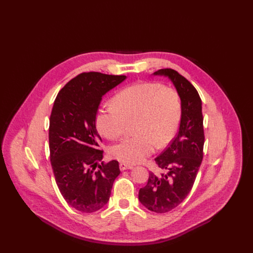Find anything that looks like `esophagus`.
<instances>
[{
    "label": "esophagus",
    "mask_w": 253,
    "mask_h": 253,
    "mask_svg": "<svg viewBox=\"0 0 253 253\" xmlns=\"http://www.w3.org/2000/svg\"><path fill=\"white\" fill-rule=\"evenodd\" d=\"M120 170L121 171H124V170H128V169H132L133 168V165H130V164H127V163H120Z\"/></svg>",
    "instance_id": "obj_1"
}]
</instances>
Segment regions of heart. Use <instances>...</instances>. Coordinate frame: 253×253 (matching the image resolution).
Listing matches in <instances>:
<instances>
[{
    "mask_svg": "<svg viewBox=\"0 0 253 253\" xmlns=\"http://www.w3.org/2000/svg\"><path fill=\"white\" fill-rule=\"evenodd\" d=\"M113 105L97 111L95 124L99 133L110 140L120 138L128 124L134 136L122 140L110 154L124 163H139L162 148L175 137L182 115L178 92L156 82H143L122 89L113 97Z\"/></svg>",
    "mask_w": 253,
    "mask_h": 253,
    "instance_id": "obj_1",
    "label": "heart"
}]
</instances>
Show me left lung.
<instances>
[{"label":"left lung","instance_id":"8db88e82","mask_svg":"<svg viewBox=\"0 0 253 253\" xmlns=\"http://www.w3.org/2000/svg\"><path fill=\"white\" fill-rule=\"evenodd\" d=\"M154 75L168 77L182 104V115L176 137L155 158L161 174L149 173L145 187L139 190V201L150 211L166 213L189 194L203 158L204 130L202 102L194 86L177 71L166 68Z\"/></svg>","mask_w":253,"mask_h":253}]
</instances>
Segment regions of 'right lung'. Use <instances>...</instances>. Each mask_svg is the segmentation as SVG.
<instances>
[{"label":"right lung","instance_id":"obj_1","mask_svg":"<svg viewBox=\"0 0 253 253\" xmlns=\"http://www.w3.org/2000/svg\"><path fill=\"white\" fill-rule=\"evenodd\" d=\"M126 79L124 75L88 72L69 81L58 93L49 126L50 160L59 190L73 208L91 213L105 206L119 163L103 158L95 117L102 97Z\"/></svg>","mask_w":253,"mask_h":253}]
</instances>
